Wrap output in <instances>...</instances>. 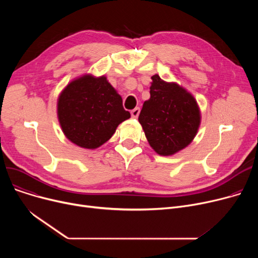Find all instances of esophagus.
Wrapping results in <instances>:
<instances>
[{
	"label": "esophagus",
	"mask_w": 258,
	"mask_h": 258,
	"mask_svg": "<svg viewBox=\"0 0 258 258\" xmlns=\"http://www.w3.org/2000/svg\"><path fill=\"white\" fill-rule=\"evenodd\" d=\"M131 114H132L133 118H137L139 116V114H140V107H135L134 110H132Z\"/></svg>",
	"instance_id": "34e87169"
}]
</instances>
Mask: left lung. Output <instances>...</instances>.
Wrapping results in <instances>:
<instances>
[{
	"label": "left lung",
	"mask_w": 258,
	"mask_h": 258,
	"mask_svg": "<svg viewBox=\"0 0 258 258\" xmlns=\"http://www.w3.org/2000/svg\"><path fill=\"white\" fill-rule=\"evenodd\" d=\"M151 98L143 103L139 122L148 143L161 156L183 150L197 135L201 115L196 99L177 84L152 76Z\"/></svg>",
	"instance_id": "obj_1"
}]
</instances>
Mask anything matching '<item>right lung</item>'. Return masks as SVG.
I'll list each match as a JSON object with an SVG mask.
<instances>
[{
	"label": "right lung",
	"instance_id": "right-lung-1",
	"mask_svg": "<svg viewBox=\"0 0 258 258\" xmlns=\"http://www.w3.org/2000/svg\"><path fill=\"white\" fill-rule=\"evenodd\" d=\"M57 115L66 137L90 150L105 143L121 122L131 117L106 77L91 75L66 87L58 98Z\"/></svg>",
	"mask_w": 258,
	"mask_h": 258
}]
</instances>
